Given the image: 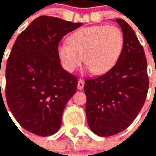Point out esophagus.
Masks as SVG:
<instances>
[{
    "instance_id": "obj_1",
    "label": "esophagus",
    "mask_w": 156,
    "mask_h": 156,
    "mask_svg": "<svg viewBox=\"0 0 156 156\" xmlns=\"http://www.w3.org/2000/svg\"><path fill=\"white\" fill-rule=\"evenodd\" d=\"M83 86H84V81L82 79H79L78 83V88L79 90H82L83 88Z\"/></svg>"
}]
</instances>
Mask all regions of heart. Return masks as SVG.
Returning a JSON list of instances; mask_svg holds the SVG:
<instances>
[{
	"mask_svg": "<svg viewBox=\"0 0 156 156\" xmlns=\"http://www.w3.org/2000/svg\"><path fill=\"white\" fill-rule=\"evenodd\" d=\"M69 43L63 42L58 48L62 68L73 73L83 62L94 74H104L119 60L124 46V34L114 25L83 27L73 33Z\"/></svg>",
	"mask_w": 156,
	"mask_h": 156,
	"instance_id": "1",
	"label": "heart"
}]
</instances>
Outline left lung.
Segmentation results:
<instances>
[{
	"label": "left lung",
	"instance_id": "1",
	"mask_svg": "<svg viewBox=\"0 0 156 156\" xmlns=\"http://www.w3.org/2000/svg\"><path fill=\"white\" fill-rule=\"evenodd\" d=\"M124 37L119 60L108 72L85 79L88 126L98 136H111L125 129L137 117L149 88L144 48L123 19L115 20Z\"/></svg>",
	"mask_w": 156,
	"mask_h": 156
}]
</instances>
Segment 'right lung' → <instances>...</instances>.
Returning <instances> with one entry per match:
<instances>
[{"label":"right lung","instance_id":"right-lung-1","mask_svg":"<svg viewBox=\"0 0 156 156\" xmlns=\"http://www.w3.org/2000/svg\"><path fill=\"white\" fill-rule=\"evenodd\" d=\"M82 25L41 16L20 33L12 47L5 68L6 103L20 125L32 134L49 136L61 126L78 78L62 68L58 43Z\"/></svg>","mask_w":156,"mask_h":156}]
</instances>
